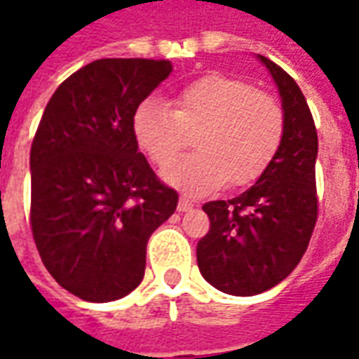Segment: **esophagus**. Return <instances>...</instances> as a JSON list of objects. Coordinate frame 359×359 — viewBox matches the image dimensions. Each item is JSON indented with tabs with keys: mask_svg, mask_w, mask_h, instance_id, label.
Listing matches in <instances>:
<instances>
[{
	"mask_svg": "<svg viewBox=\"0 0 359 359\" xmlns=\"http://www.w3.org/2000/svg\"><path fill=\"white\" fill-rule=\"evenodd\" d=\"M192 208H194V202H192V200H188L187 196H180L177 210H179V211H188V210H192Z\"/></svg>",
	"mask_w": 359,
	"mask_h": 359,
	"instance_id": "esophagus-1",
	"label": "esophagus"
}]
</instances>
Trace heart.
Returning <instances> with one entry per match:
<instances>
[{"label":"heart","instance_id":"heart-1","mask_svg":"<svg viewBox=\"0 0 359 359\" xmlns=\"http://www.w3.org/2000/svg\"><path fill=\"white\" fill-rule=\"evenodd\" d=\"M133 130L157 167L168 165L194 135L198 151L167 167L163 177L187 194L202 196L226 182L233 188L256 182L283 146L286 115L275 95L248 81L210 73L180 90L172 109L142 103Z\"/></svg>","mask_w":359,"mask_h":359}]
</instances>
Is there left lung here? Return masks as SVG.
<instances>
[{
    "mask_svg": "<svg viewBox=\"0 0 359 359\" xmlns=\"http://www.w3.org/2000/svg\"><path fill=\"white\" fill-rule=\"evenodd\" d=\"M277 82L286 115L275 161L246 192L203 203L210 231L196 256L203 278L217 290L252 296L269 290L300 264L317 221V130L300 86L262 55Z\"/></svg>",
    "mask_w": 359,
    "mask_h": 359,
    "instance_id": "obj_1",
    "label": "left lung"
}]
</instances>
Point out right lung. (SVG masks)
Listing matches in <instances>:
<instances>
[{"label":"right lung","mask_w":359,"mask_h":359,"mask_svg":"<svg viewBox=\"0 0 359 359\" xmlns=\"http://www.w3.org/2000/svg\"><path fill=\"white\" fill-rule=\"evenodd\" d=\"M167 59H97L59 84L30 148V229L46 269L86 302L133 292L146 244L177 210L138 151L133 121Z\"/></svg>","instance_id":"right-lung-1"}]
</instances>
